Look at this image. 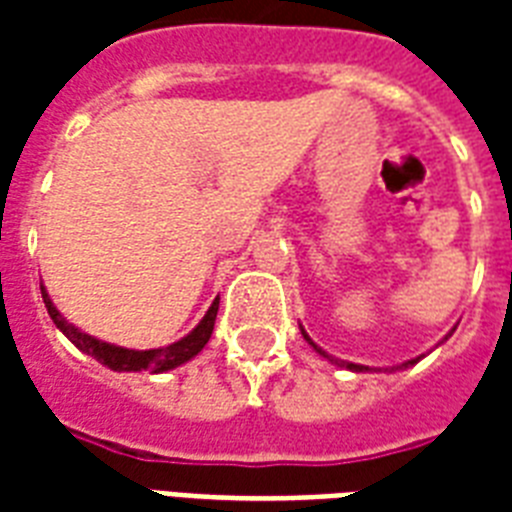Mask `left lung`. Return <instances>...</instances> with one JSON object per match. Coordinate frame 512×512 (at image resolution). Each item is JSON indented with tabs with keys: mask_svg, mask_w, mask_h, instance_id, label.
<instances>
[{
	"mask_svg": "<svg viewBox=\"0 0 512 512\" xmlns=\"http://www.w3.org/2000/svg\"><path fill=\"white\" fill-rule=\"evenodd\" d=\"M452 332H454V329H452ZM452 332H449V335H446V337H452ZM303 337H305V340H308V342H311L313 348L319 350L321 356H327V353H324V350H321V348H319V345H316V342H313V340H311V337L305 335V329H303ZM446 337H444V340H446ZM327 358H329V361H335V364L345 366V369H350V372H369V366H361V364H348V361H337V358H332V356H327ZM417 361H420V358H412V361H406V364H404V366H409V364H417Z\"/></svg>",
	"mask_w": 512,
	"mask_h": 512,
	"instance_id": "left-lung-1",
	"label": "left lung"
}]
</instances>
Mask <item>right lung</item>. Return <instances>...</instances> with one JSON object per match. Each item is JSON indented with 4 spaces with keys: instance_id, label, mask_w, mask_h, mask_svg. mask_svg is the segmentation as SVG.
<instances>
[{
    "instance_id": "right-lung-1",
    "label": "right lung",
    "mask_w": 512,
    "mask_h": 512,
    "mask_svg": "<svg viewBox=\"0 0 512 512\" xmlns=\"http://www.w3.org/2000/svg\"><path fill=\"white\" fill-rule=\"evenodd\" d=\"M42 297H44V308L50 313V319L55 321V327L68 337V340L74 342L76 348L87 353V356L98 358L100 364L108 366V369H114V372H167V369H175V366L185 364V361H191L196 353H199L204 345L212 337V329H215V319H217V305H220V297H215V303L209 305L207 316L199 321V327L193 329L191 335H185L183 340L172 342L167 348H154V350H130V348H119V345H111V342L95 340V337L84 335L74 324H68L63 316L58 313V308L52 305L50 295L44 292L42 287Z\"/></svg>"
}]
</instances>
